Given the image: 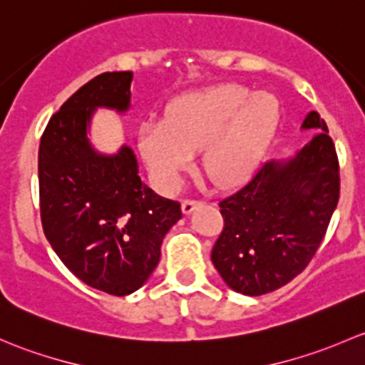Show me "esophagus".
I'll return each mask as SVG.
<instances>
[{"label": "esophagus", "mask_w": 365, "mask_h": 365, "mask_svg": "<svg viewBox=\"0 0 365 365\" xmlns=\"http://www.w3.org/2000/svg\"><path fill=\"white\" fill-rule=\"evenodd\" d=\"M198 205H200V202H198V200H182L181 209H182L184 214H191L195 209L198 207Z\"/></svg>", "instance_id": "1"}]
</instances>
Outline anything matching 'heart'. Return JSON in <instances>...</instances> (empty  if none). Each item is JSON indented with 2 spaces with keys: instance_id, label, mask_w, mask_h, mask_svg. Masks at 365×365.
Returning a JSON list of instances; mask_svg holds the SVG:
<instances>
[{
  "instance_id": "1",
  "label": "heart",
  "mask_w": 365,
  "mask_h": 365,
  "mask_svg": "<svg viewBox=\"0 0 365 365\" xmlns=\"http://www.w3.org/2000/svg\"><path fill=\"white\" fill-rule=\"evenodd\" d=\"M279 123L277 101L239 84H223L182 98L167 123H144L138 148L163 191H175L204 151L209 181L230 190L246 184L260 167Z\"/></svg>"
}]
</instances>
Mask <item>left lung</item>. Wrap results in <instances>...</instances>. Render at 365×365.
Segmentation results:
<instances>
[{
    "mask_svg": "<svg viewBox=\"0 0 365 365\" xmlns=\"http://www.w3.org/2000/svg\"><path fill=\"white\" fill-rule=\"evenodd\" d=\"M300 130L317 133L295 155L267 161L220 202L225 228L210 260L237 294H269L302 272L337 207L339 165L325 121L311 110Z\"/></svg>",
    "mask_w": 365,
    "mask_h": 365,
    "instance_id": "left-lung-1",
    "label": "left lung"
}]
</instances>
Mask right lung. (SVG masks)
I'll return each instance as SVG.
<instances>
[{"label":"right lung","mask_w":365,"mask_h":365,"mask_svg":"<svg viewBox=\"0 0 365 365\" xmlns=\"http://www.w3.org/2000/svg\"><path fill=\"white\" fill-rule=\"evenodd\" d=\"M131 71H107L82 86L45 128L38 149L40 214L52 250L82 283L125 297L144 287L181 205L138 175L133 149L101 153L91 142L98 108L126 114Z\"/></svg>","instance_id":"add662e5"}]
</instances>
